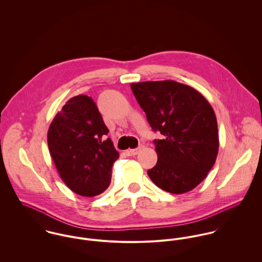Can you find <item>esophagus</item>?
I'll use <instances>...</instances> for the list:
<instances>
[{
	"label": "esophagus",
	"instance_id": "esophagus-1",
	"mask_svg": "<svg viewBox=\"0 0 262 262\" xmlns=\"http://www.w3.org/2000/svg\"><path fill=\"white\" fill-rule=\"evenodd\" d=\"M140 150H141V147H138V148H134V149L127 150L126 153L128 156H134V155H137Z\"/></svg>",
	"mask_w": 262,
	"mask_h": 262
}]
</instances>
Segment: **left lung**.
Returning <instances> with one entry per match:
<instances>
[{"instance_id":"8db88e82","label":"left lung","mask_w":262,"mask_h":262,"mask_svg":"<svg viewBox=\"0 0 262 262\" xmlns=\"http://www.w3.org/2000/svg\"><path fill=\"white\" fill-rule=\"evenodd\" d=\"M153 131L157 163L150 180L170 193H185L200 185L215 164L219 136L216 115L196 90L174 80L131 83Z\"/></svg>"}]
</instances>
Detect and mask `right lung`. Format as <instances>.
<instances>
[{
  "instance_id": "obj_1",
  "label": "right lung",
  "mask_w": 262,
  "mask_h": 262,
  "mask_svg": "<svg viewBox=\"0 0 262 262\" xmlns=\"http://www.w3.org/2000/svg\"><path fill=\"white\" fill-rule=\"evenodd\" d=\"M108 133L96 103L85 95L69 100L51 122L50 155L61 180L75 193L95 196L109 187L119 152Z\"/></svg>"
}]
</instances>
